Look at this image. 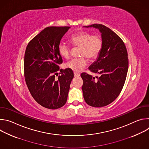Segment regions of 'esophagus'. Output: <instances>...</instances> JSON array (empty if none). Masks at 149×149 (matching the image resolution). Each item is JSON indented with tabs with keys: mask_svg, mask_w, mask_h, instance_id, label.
Segmentation results:
<instances>
[{
	"mask_svg": "<svg viewBox=\"0 0 149 149\" xmlns=\"http://www.w3.org/2000/svg\"><path fill=\"white\" fill-rule=\"evenodd\" d=\"M74 77H78L80 76V74L79 73H77V72H74Z\"/></svg>",
	"mask_w": 149,
	"mask_h": 149,
	"instance_id": "1",
	"label": "esophagus"
}]
</instances>
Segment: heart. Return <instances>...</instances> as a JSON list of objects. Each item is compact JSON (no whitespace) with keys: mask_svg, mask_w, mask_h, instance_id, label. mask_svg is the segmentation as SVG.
Returning a JSON list of instances; mask_svg holds the SVG:
<instances>
[{"mask_svg":"<svg viewBox=\"0 0 149 149\" xmlns=\"http://www.w3.org/2000/svg\"><path fill=\"white\" fill-rule=\"evenodd\" d=\"M70 42L75 47L80 48L79 58L72 59L65 64V67L78 72L87 65V60L84 56L88 59H94L100 54L102 47V40L101 37L93 35L86 32H80L72 35ZM59 55L64 59H68L70 56V48L64 43H60L58 45Z\"/></svg>","mask_w":149,"mask_h":149,"instance_id":"obj_1","label":"heart"}]
</instances>
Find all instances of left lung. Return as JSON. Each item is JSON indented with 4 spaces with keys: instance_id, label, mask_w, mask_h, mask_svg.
I'll list each match as a JSON object with an SVG mask.
<instances>
[{
    "instance_id": "1",
    "label": "left lung",
    "mask_w": 149,
    "mask_h": 149,
    "mask_svg": "<svg viewBox=\"0 0 149 149\" xmlns=\"http://www.w3.org/2000/svg\"><path fill=\"white\" fill-rule=\"evenodd\" d=\"M84 27H93L101 33L102 49L88 68L99 76L94 77L83 72L81 77L86 103L94 107H102L114 101L123 89L129 68L128 54L122 39L110 28L101 24Z\"/></svg>"
}]
</instances>
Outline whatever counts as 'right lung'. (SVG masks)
Returning a JSON list of instances; mask_svg holds the SVG:
<instances>
[{
    "label": "right lung",
    "mask_w": 149,
    "mask_h": 149,
    "mask_svg": "<svg viewBox=\"0 0 149 149\" xmlns=\"http://www.w3.org/2000/svg\"><path fill=\"white\" fill-rule=\"evenodd\" d=\"M69 26H50L35 36L26 48L24 75L29 91L34 100L49 109L62 107L67 102L70 84L74 78L70 69L60 70L62 59L58 45ZM61 74V73H59Z\"/></svg>",
    "instance_id": "right-lung-1"
}]
</instances>
